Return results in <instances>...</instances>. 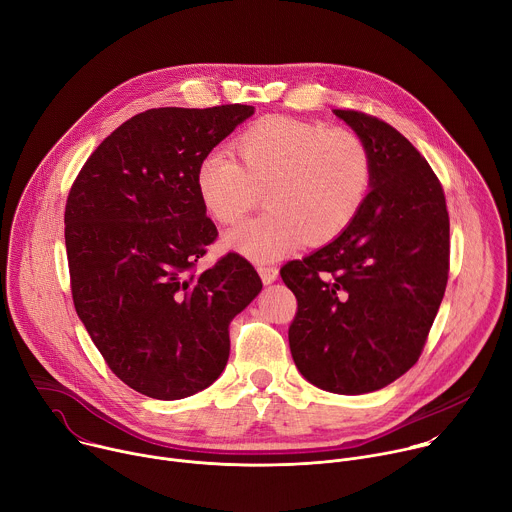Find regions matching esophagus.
Wrapping results in <instances>:
<instances>
[{
	"label": "esophagus",
	"mask_w": 512,
	"mask_h": 512,
	"mask_svg": "<svg viewBox=\"0 0 512 512\" xmlns=\"http://www.w3.org/2000/svg\"><path fill=\"white\" fill-rule=\"evenodd\" d=\"M257 271H259V275H261V279H263V283H273L275 279H277V267H273V265H259L257 267Z\"/></svg>",
	"instance_id": "esophagus-1"
}]
</instances>
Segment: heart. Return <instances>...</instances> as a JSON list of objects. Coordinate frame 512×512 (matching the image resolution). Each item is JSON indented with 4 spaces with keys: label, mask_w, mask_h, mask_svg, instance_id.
Listing matches in <instances>:
<instances>
[{
    "label": "heart",
    "mask_w": 512,
    "mask_h": 512,
    "mask_svg": "<svg viewBox=\"0 0 512 512\" xmlns=\"http://www.w3.org/2000/svg\"><path fill=\"white\" fill-rule=\"evenodd\" d=\"M225 154H208L196 168V192L221 225H237L259 206L269 208L235 229L227 243L269 261L300 247L340 237L358 216L373 182L371 152L354 131L285 115L247 125Z\"/></svg>",
    "instance_id": "b5f03b06"
}]
</instances>
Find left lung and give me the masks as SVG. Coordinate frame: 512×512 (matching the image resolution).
<instances>
[{"instance_id":"left-lung-1","label":"left lung","mask_w":512,"mask_h":512,"mask_svg":"<svg viewBox=\"0 0 512 512\" xmlns=\"http://www.w3.org/2000/svg\"><path fill=\"white\" fill-rule=\"evenodd\" d=\"M367 143L371 192L354 223L316 253L281 267L298 312L289 348L316 387L360 395L405 375L423 352L450 273L442 182L393 125L334 109Z\"/></svg>"}]
</instances>
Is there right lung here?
I'll use <instances>...</instances> for the list:
<instances>
[{
  "label": "right lung",
  "instance_id": "add662e5",
  "mask_svg": "<svg viewBox=\"0 0 512 512\" xmlns=\"http://www.w3.org/2000/svg\"><path fill=\"white\" fill-rule=\"evenodd\" d=\"M251 105L160 107L121 123L70 186L72 302L107 367L152 399L190 397L225 371L229 324L263 283L239 253L198 261L218 237L196 168Z\"/></svg>",
  "mask_w": 512,
  "mask_h": 512
}]
</instances>
